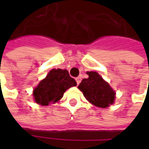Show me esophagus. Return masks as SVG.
Segmentation results:
<instances>
[{
	"label": "esophagus",
	"mask_w": 149,
	"mask_h": 149,
	"mask_svg": "<svg viewBox=\"0 0 149 149\" xmlns=\"http://www.w3.org/2000/svg\"><path fill=\"white\" fill-rule=\"evenodd\" d=\"M76 81H77V84H80V83H81V77H78L76 78Z\"/></svg>",
	"instance_id": "obj_1"
}]
</instances>
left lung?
Segmentation results:
<instances>
[{"label": "left lung", "mask_w": 149, "mask_h": 149, "mask_svg": "<svg viewBox=\"0 0 149 149\" xmlns=\"http://www.w3.org/2000/svg\"><path fill=\"white\" fill-rule=\"evenodd\" d=\"M88 77L83 79L78 88L90 103L100 108H107L115 100V92L96 72H88Z\"/></svg>", "instance_id": "1"}]
</instances>
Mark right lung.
<instances>
[{
    "mask_svg": "<svg viewBox=\"0 0 149 149\" xmlns=\"http://www.w3.org/2000/svg\"><path fill=\"white\" fill-rule=\"evenodd\" d=\"M77 85L68 70L52 69L33 90L35 101L41 105H49L61 100L68 88Z\"/></svg>",
    "mask_w": 149,
    "mask_h": 149,
    "instance_id": "add662e5",
    "label": "right lung"
}]
</instances>
